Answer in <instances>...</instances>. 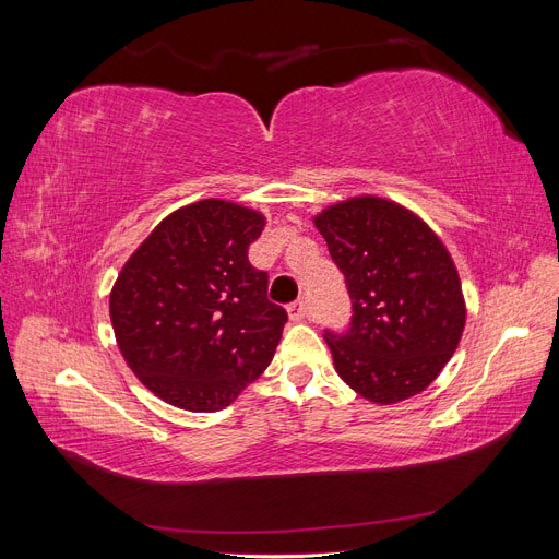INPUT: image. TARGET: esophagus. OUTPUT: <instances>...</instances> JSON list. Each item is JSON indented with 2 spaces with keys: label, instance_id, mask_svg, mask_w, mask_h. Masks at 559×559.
<instances>
[{
  "label": "esophagus",
  "instance_id": "esophagus-1",
  "mask_svg": "<svg viewBox=\"0 0 559 559\" xmlns=\"http://www.w3.org/2000/svg\"><path fill=\"white\" fill-rule=\"evenodd\" d=\"M286 312H289V317H292L294 321H302V319H306V314H308V310H306V300H302V298L294 300L292 306L286 308Z\"/></svg>",
  "mask_w": 559,
  "mask_h": 559
}]
</instances>
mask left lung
<instances>
[{"label":"left lung","instance_id":"obj_1","mask_svg":"<svg viewBox=\"0 0 559 559\" xmlns=\"http://www.w3.org/2000/svg\"><path fill=\"white\" fill-rule=\"evenodd\" d=\"M314 226L352 298L349 329L324 333L337 376L380 405L425 392L466 321L445 245L419 216L376 195L337 202Z\"/></svg>","mask_w":559,"mask_h":559}]
</instances>
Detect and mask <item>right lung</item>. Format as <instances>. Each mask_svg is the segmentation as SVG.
<instances>
[{
	"label": "right lung",
	"instance_id": "right-lung-1",
	"mask_svg": "<svg viewBox=\"0 0 559 559\" xmlns=\"http://www.w3.org/2000/svg\"><path fill=\"white\" fill-rule=\"evenodd\" d=\"M263 214L226 200L186 205L151 230L118 275L109 314L123 359L158 399L193 413L230 405L282 337L286 310L249 259Z\"/></svg>",
	"mask_w": 559,
	"mask_h": 559
}]
</instances>
